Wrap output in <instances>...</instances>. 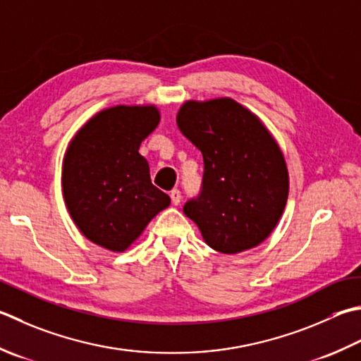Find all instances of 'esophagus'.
<instances>
[{"label": "esophagus", "instance_id": "esophagus-1", "mask_svg": "<svg viewBox=\"0 0 361 361\" xmlns=\"http://www.w3.org/2000/svg\"><path fill=\"white\" fill-rule=\"evenodd\" d=\"M171 199H172V203L175 204H180V202H181V192L178 189H173V190H171Z\"/></svg>", "mask_w": 361, "mask_h": 361}]
</instances>
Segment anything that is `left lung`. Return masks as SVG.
Segmentation results:
<instances>
[{
  "label": "left lung",
  "mask_w": 361,
  "mask_h": 361,
  "mask_svg": "<svg viewBox=\"0 0 361 361\" xmlns=\"http://www.w3.org/2000/svg\"><path fill=\"white\" fill-rule=\"evenodd\" d=\"M176 125L203 154V190L183 208L203 241L227 255L259 245L288 202L289 173L277 140L230 97L185 102Z\"/></svg>",
  "instance_id": "obj_1"
}]
</instances>
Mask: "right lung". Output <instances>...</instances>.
<instances>
[{"instance_id":"add662e5","label":"right lung","mask_w":361,"mask_h":361,"mask_svg":"<svg viewBox=\"0 0 361 361\" xmlns=\"http://www.w3.org/2000/svg\"><path fill=\"white\" fill-rule=\"evenodd\" d=\"M161 120L154 104H117L95 112L68 142L62 159V195L76 228L116 253L142 235L171 197L152 185L139 153Z\"/></svg>"}]
</instances>
